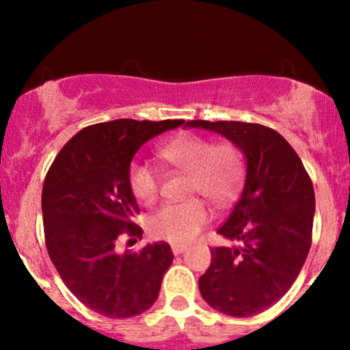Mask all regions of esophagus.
<instances>
[{
    "mask_svg": "<svg viewBox=\"0 0 350 350\" xmlns=\"http://www.w3.org/2000/svg\"><path fill=\"white\" fill-rule=\"evenodd\" d=\"M172 253H174V255H180V253H184L186 252V247H184V245H172Z\"/></svg>",
    "mask_w": 350,
    "mask_h": 350,
    "instance_id": "34e87169",
    "label": "esophagus"
}]
</instances>
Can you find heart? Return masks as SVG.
I'll return each mask as SVG.
<instances>
[{
  "label": "heart",
  "mask_w": 350,
  "mask_h": 350,
  "mask_svg": "<svg viewBox=\"0 0 350 350\" xmlns=\"http://www.w3.org/2000/svg\"><path fill=\"white\" fill-rule=\"evenodd\" d=\"M159 158L176 170L186 172L187 196H200L214 206H226L239 194L245 164L239 148L232 143L214 144L206 136L184 133L159 148ZM130 189L144 206L159 196V176L148 164H131L128 172ZM211 219L206 204L191 199L183 204H167L148 220L152 239L171 243L194 240Z\"/></svg>",
  "instance_id": "heart-1"
}]
</instances>
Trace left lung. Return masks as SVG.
I'll return each mask as SVG.
<instances>
[{
  "label": "left lung",
  "mask_w": 350,
  "mask_h": 350,
  "mask_svg": "<svg viewBox=\"0 0 350 350\" xmlns=\"http://www.w3.org/2000/svg\"><path fill=\"white\" fill-rule=\"evenodd\" d=\"M186 126L226 136L247 161L242 196L217 230L239 247L211 248L199 290L224 314L255 316L286 295L306 262L316 206L311 178L291 144L263 124L192 120Z\"/></svg>",
  "instance_id": "obj_1"
}]
</instances>
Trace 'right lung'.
I'll return each instance as SVG.
<instances>
[{"mask_svg": "<svg viewBox=\"0 0 350 350\" xmlns=\"http://www.w3.org/2000/svg\"><path fill=\"white\" fill-rule=\"evenodd\" d=\"M184 120L122 118L80 130L64 144L42 186L47 253L72 295L98 314L123 319L148 311L171 267L170 243L116 253L120 235L142 237L128 172L148 139Z\"/></svg>", "mask_w": 350, "mask_h": 350, "instance_id": "right-lung-1", "label": "right lung"}]
</instances>
